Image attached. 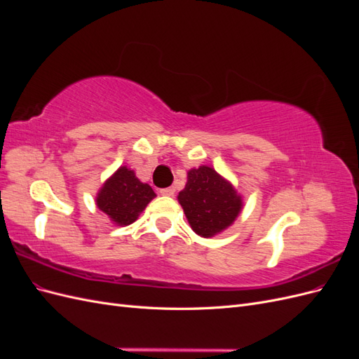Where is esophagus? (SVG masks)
Returning a JSON list of instances; mask_svg holds the SVG:
<instances>
[{"label":"esophagus","instance_id":"obj_1","mask_svg":"<svg viewBox=\"0 0 359 359\" xmlns=\"http://www.w3.org/2000/svg\"><path fill=\"white\" fill-rule=\"evenodd\" d=\"M160 194H161V196H173V194H175V189H173V187H168V189H161L160 190Z\"/></svg>","mask_w":359,"mask_h":359}]
</instances>
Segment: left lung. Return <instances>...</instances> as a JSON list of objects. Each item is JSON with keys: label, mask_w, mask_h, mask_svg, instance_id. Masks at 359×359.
Here are the masks:
<instances>
[{"label": "left lung", "mask_w": 359, "mask_h": 359, "mask_svg": "<svg viewBox=\"0 0 359 359\" xmlns=\"http://www.w3.org/2000/svg\"><path fill=\"white\" fill-rule=\"evenodd\" d=\"M178 202L194 233L211 238L232 226L243 211V196L214 168L202 165L187 172Z\"/></svg>", "instance_id": "1"}]
</instances>
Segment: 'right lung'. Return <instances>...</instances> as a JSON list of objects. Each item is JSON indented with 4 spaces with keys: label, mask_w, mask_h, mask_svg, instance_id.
<instances>
[{
    "label": "right lung",
    "mask_w": 359,
    "mask_h": 359,
    "mask_svg": "<svg viewBox=\"0 0 359 359\" xmlns=\"http://www.w3.org/2000/svg\"><path fill=\"white\" fill-rule=\"evenodd\" d=\"M154 198V190L140 181L133 169L119 166L103 182L95 196V205L114 224L128 226L137 220L140 212Z\"/></svg>",
    "instance_id": "obj_1"
}]
</instances>
